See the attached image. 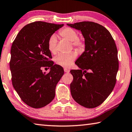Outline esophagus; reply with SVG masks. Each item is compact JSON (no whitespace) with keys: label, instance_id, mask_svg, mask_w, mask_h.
I'll use <instances>...</instances> for the list:
<instances>
[{"label":"esophagus","instance_id":"esophagus-1","mask_svg":"<svg viewBox=\"0 0 132 132\" xmlns=\"http://www.w3.org/2000/svg\"><path fill=\"white\" fill-rule=\"evenodd\" d=\"M64 72H65V73H69V72H70V70H69V69H67V68H64Z\"/></svg>","mask_w":132,"mask_h":132}]
</instances>
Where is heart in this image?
Masks as SVG:
<instances>
[{"label": "heart", "instance_id": "obj_1", "mask_svg": "<svg viewBox=\"0 0 132 132\" xmlns=\"http://www.w3.org/2000/svg\"><path fill=\"white\" fill-rule=\"evenodd\" d=\"M61 36L71 42V45L78 50L82 49L85 47V42L83 39L78 37V33L71 28H65L59 32ZM48 48L52 54H55L57 52V37L55 35H52L47 42ZM77 54L75 52H70L66 54H59L55 58V63L63 68L70 67L76 59Z\"/></svg>", "mask_w": 132, "mask_h": 132}]
</instances>
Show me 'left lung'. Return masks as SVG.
<instances>
[{"label": "left lung", "instance_id": "left-lung-1", "mask_svg": "<svg viewBox=\"0 0 132 132\" xmlns=\"http://www.w3.org/2000/svg\"><path fill=\"white\" fill-rule=\"evenodd\" d=\"M67 25L81 30L85 45V51L75 62L80 69L70 71L73 76L71 96L81 106L96 107L116 85L119 68L116 43L109 31L99 23L83 21Z\"/></svg>", "mask_w": 132, "mask_h": 132}]
</instances>
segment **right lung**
<instances>
[{
  "instance_id": "obj_1",
  "label": "right lung",
  "mask_w": 132,
  "mask_h": 132,
  "mask_svg": "<svg viewBox=\"0 0 132 132\" xmlns=\"http://www.w3.org/2000/svg\"><path fill=\"white\" fill-rule=\"evenodd\" d=\"M63 24L36 21L25 25L12 44L10 68L12 84L28 106L39 109L51 102L57 83L64 74L62 67L54 64L47 42ZM50 68L47 74L42 69Z\"/></svg>"
}]
</instances>
